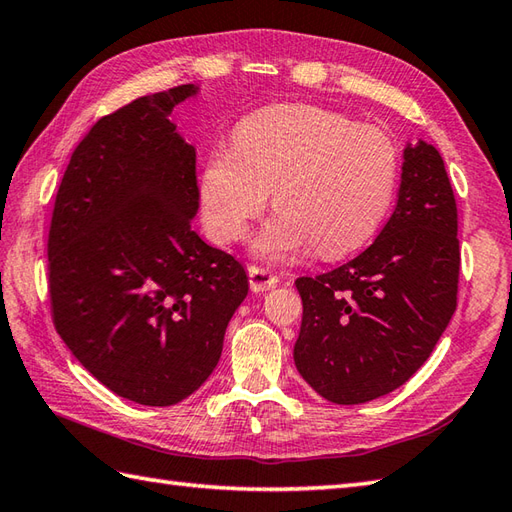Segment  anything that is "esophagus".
Segmentation results:
<instances>
[{
    "label": "esophagus",
    "mask_w": 512,
    "mask_h": 512,
    "mask_svg": "<svg viewBox=\"0 0 512 512\" xmlns=\"http://www.w3.org/2000/svg\"><path fill=\"white\" fill-rule=\"evenodd\" d=\"M248 279H250V290L253 292H266L279 284V277L270 273L266 268L250 266L248 268Z\"/></svg>",
    "instance_id": "esophagus-1"
}]
</instances>
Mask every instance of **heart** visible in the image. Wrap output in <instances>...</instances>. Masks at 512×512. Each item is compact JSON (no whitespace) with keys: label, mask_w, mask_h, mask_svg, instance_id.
<instances>
[{"label":"heart","mask_w":512,"mask_h":512,"mask_svg":"<svg viewBox=\"0 0 512 512\" xmlns=\"http://www.w3.org/2000/svg\"><path fill=\"white\" fill-rule=\"evenodd\" d=\"M396 147L376 127L312 105H277L237 127L200 178L204 222L222 244L239 242L273 191L277 215L255 253L284 257L308 242L323 257L350 253L376 231L396 187Z\"/></svg>","instance_id":"obj_1"}]
</instances>
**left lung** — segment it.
<instances>
[{"instance_id":"left-lung-1","label":"left lung","mask_w":512,"mask_h":512,"mask_svg":"<svg viewBox=\"0 0 512 512\" xmlns=\"http://www.w3.org/2000/svg\"><path fill=\"white\" fill-rule=\"evenodd\" d=\"M458 209L440 151H402L398 204L361 255L299 277L303 319L295 365L336 405H361L405 385L431 356L458 303Z\"/></svg>"}]
</instances>
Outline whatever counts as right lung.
I'll list each match as a JSON object with an SVG mask.
<instances>
[{"instance_id":"1","label":"right lung","mask_w":512,"mask_h":512,"mask_svg":"<svg viewBox=\"0 0 512 512\" xmlns=\"http://www.w3.org/2000/svg\"><path fill=\"white\" fill-rule=\"evenodd\" d=\"M198 94L178 85L103 116L74 149L50 224L54 328L96 380L147 407L211 376L248 295L244 266L191 228L195 147L171 112Z\"/></svg>"}]
</instances>
